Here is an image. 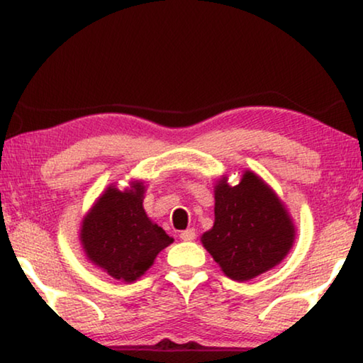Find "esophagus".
I'll return each instance as SVG.
<instances>
[{
	"instance_id": "obj_1",
	"label": "esophagus",
	"mask_w": 363,
	"mask_h": 363,
	"mask_svg": "<svg viewBox=\"0 0 363 363\" xmlns=\"http://www.w3.org/2000/svg\"><path fill=\"white\" fill-rule=\"evenodd\" d=\"M179 238L184 240V242H192V240L196 238V230H194V228H187V230L181 232Z\"/></svg>"
}]
</instances>
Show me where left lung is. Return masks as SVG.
<instances>
[{
	"label": "left lung",
	"mask_w": 363,
	"mask_h": 363,
	"mask_svg": "<svg viewBox=\"0 0 363 363\" xmlns=\"http://www.w3.org/2000/svg\"><path fill=\"white\" fill-rule=\"evenodd\" d=\"M216 220L201 242L225 277L248 281L269 272L293 248L296 227L281 199L247 169L235 186L222 176L213 186Z\"/></svg>",
	"instance_id": "1"
}]
</instances>
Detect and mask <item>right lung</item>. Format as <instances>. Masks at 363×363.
<instances>
[{"label": "right lung", "mask_w": 363, "mask_h": 363, "mask_svg": "<svg viewBox=\"0 0 363 363\" xmlns=\"http://www.w3.org/2000/svg\"><path fill=\"white\" fill-rule=\"evenodd\" d=\"M145 192L143 181H131L123 191L110 184L80 223L79 240L86 259L118 281L140 279L157 253L174 242L147 217Z\"/></svg>", "instance_id": "add662e5"}]
</instances>
